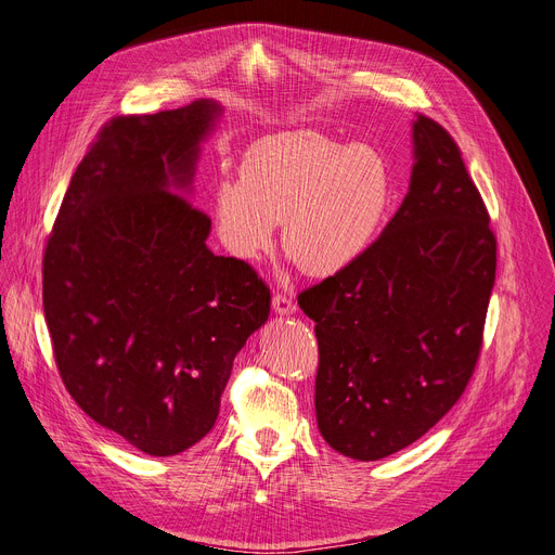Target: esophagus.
Wrapping results in <instances>:
<instances>
[{"label": "esophagus", "instance_id": "34e87169", "mask_svg": "<svg viewBox=\"0 0 555 555\" xmlns=\"http://www.w3.org/2000/svg\"><path fill=\"white\" fill-rule=\"evenodd\" d=\"M272 310L276 312V314H295L297 312V304H295V299L293 297H285V295H274L272 297Z\"/></svg>", "mask_w": 555, "mask_h": 555}]
</instances>
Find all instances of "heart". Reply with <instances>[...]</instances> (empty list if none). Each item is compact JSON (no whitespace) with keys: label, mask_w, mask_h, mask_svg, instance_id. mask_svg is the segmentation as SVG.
I'll return each instance as SVG.
<instances>
[{"label":"heart","mask_w":555,"mask_h":555,"mask_svg":"<svg viewBox=\"0 0 555 555\" xmlns=\"http://www.w3.org/2000/svg\"><path fill=\"white\" fill-rule=\"evenodd\" d=\"M389 172L366 145H341L312 130H293L251 143L238 180L214 191L222 247L254 262L274 245L310 276L351 270L371 249L389 207Z\"/></svg>","instance_id":"heart-1"}]
</instances>
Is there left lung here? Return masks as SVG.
Instances as JSON below:
<instances>
[{
  "mask_svg": "<svg viewBox=\"0 0 555 555\" xmlns=\"http://www.w3.org/2000/svg\"><path fill=\"white\" fill-rule=\"evenodd\" d=\"M400 209L351 270L299 295L314 322L317 425L358 461L385 459L439 423L475 371L498 268L483 199L454 139L412 121Z\"/></svg>",
  "mask_w": 555,
  "mask_h": 555,
  "instance_id": "8db88e82",
  "label": "left lung"
}]
</instances>
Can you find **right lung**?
I'll use <instances>...</instances> for the list:
<instances>
[{"mask_svg": "<svg viewBox=\"0 0 555 555\" xmlns=\"http://www.w3.org/2000/svg\"><path fill=\"white\" fill-rule=\"evenodd\" d=\"M216 101L109 121L78 164L44 251L53 356L80 410L151 456L216 425L233 358L270 289L207 247L189 197Z\"/></svg>", "mask_w": 555, "mask_h": 555, "instance_id": "1", "label": "right lung"}]
</instances>
